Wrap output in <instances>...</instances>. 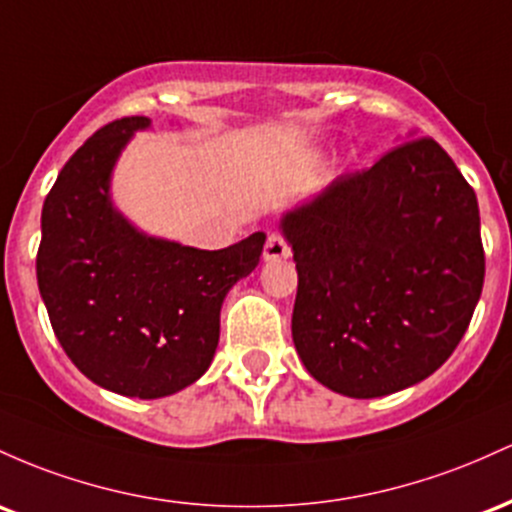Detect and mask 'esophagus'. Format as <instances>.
I'll return each mask as SVG.
<instances>
[{
  "label": "esophagus",
  "mask_w": 512,
  "mask_h": 512,
  "mask_svg": "<svg viewBox=\"0 0 512 512\" xmlns=\"http://www.w3.org/2000/svg\"><path fill=\"white\" fill-rule=\"evenodd\" d=\"M290 256V246H287V241L283 234H271V237L266 239V249H263V258L266 261H280V258H287Z\"/></svg>",
  "instance_id": "1"
}]
</instances>
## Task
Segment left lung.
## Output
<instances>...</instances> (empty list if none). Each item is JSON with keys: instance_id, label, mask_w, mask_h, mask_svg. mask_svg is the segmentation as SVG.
<instances>
[{"instance_id": "left-lung-1", "label": "left lung", "mask_w": 512, "mask_h": 512, "mask_svg": "<svg viewBox=\"0 0 512 512\" xmlns=\"http://www.w3.org/2000/svg\"><path fill=\"white\" fill-rule=\"evenodd\" d=\"M280 227L297 263L292 341L331 392L394 394L462 341L486 273L479 203L433 137L338 176Z\"/></svg>"}]
</instances>
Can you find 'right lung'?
<instances>
[{
	"mask_svg": "<svg viewBox=\"0 0 512 512\" xmlns=\"http://www.w3.org/2000/svg\"><path fill=\"white\" fill-rule=\"evenodd\" d=\"M145 128V116L113 120L62 166L40 215L36 273L79 372L108 392L159 399L205 375L225 295L258 266L266 234L203 251L132 227L111 203V174Z\"/></svg>",
	"mask_w": 512,
	"mask_h": 512,
	"instance_id": "right-lung-1",
	"label": "right lung"
}]
</instances>
